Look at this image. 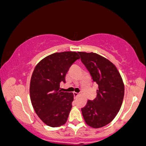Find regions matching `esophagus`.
I'll list each match as a JSON object with an SVG mask.
<instances>
[{
	"label": "esophagus",
	"mask_w": 146,
	"mask_h": 146,
	"mask_svg": "<svg viewBox=\"0 0 146 146\" xmlns=\"http://www.w3.org/2000/svg\"><path fill=\"white\" fill-rule=\"evenodd\" d=\"M73 95H74V97H78L79 95V93H76V92H74V93H73Z\"/></svg>",
	"instance_id": "esophagus-1"
}]
</instances>
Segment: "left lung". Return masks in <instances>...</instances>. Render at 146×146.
I'll list each match as a JSON object with an SVG mask.
<instances>
[{
    "label": "left lung",
    "mask_w": 146,
    "mask_h": 146,
    "mask_svg": "<svg viewBox=\"0 0 146 146\" xmlns=\"http://www.w3.org/2000/svg\"><path fill=\"white\" fill-rule=\"evenodd\" d=\"M93 82L98 84L97 97L88 100L82 108L86 123L95 128L108 124L121 108L124 84L116 66L111 62L97 53L78 52Z\"/></svg>",
    "instance_id": "1"
}]
</instances>
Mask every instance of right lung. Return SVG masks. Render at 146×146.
Returning a JSON list of instances; mask_svg holds the SVG:
<instances>
[{
	"instance_id": "right-lung-1",
	"label": "right lung",
	"mask_w": 146,
	"mask_h": 146,
	"mask_svg": "<svg viewBox=\"0 0 146 146\" xmlns=\"http://www.w3.org/2000/svg\"><path fill=\"white\" fill-rule=\"evenodd\" d=\"M80 56L75 51L55 53L40 62L33 70L30 82V98L40 119L48 126L59 127L67 121L73 93L60 90L61 82Z\"/></svg>"
}]
</instances>
